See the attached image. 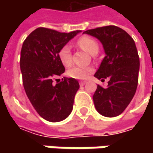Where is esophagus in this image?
<instances>
[{
  "label": "esophagus",
  "instance_id": "1",
  "mask_svg": "<svg viewBox=\"0 0 153 153\" xmlns=\"http://www.w3.org/2000/svg\"><path fill=\"white\" fill-rule=\"evenodd\" d=\"M86 83H87V82H85V81H80V82H79V84H80V86H83V85H85Z\"/></svg>",
  "mask_w": 153,
  "mask_h": 153
}]
</instances>
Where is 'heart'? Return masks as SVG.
I'll list each match as a JSON object with an SVG mask.
<instances>
[{
	"mask_svg": "<svg viewBox=\"0 0 153 153\" xmlns=\"http://www.w3.org/2000/svg\"><path fill=\"white\" fill-rule=\"evenodd\" d=\"M77 46L82 49L85 50L92 55H95L99 52V43L95 39L92 38L88 36H81L76 41ZM59 59L62 63V65L65 67H70L72 65V55L70 46L65 45L63 46L60 50L59 51ZM94 68L88 66V67H81V66H75L69 70L68 76L71 78L78 80H85L89 77V76L94 72Z\"/></svg>",
	"mask_w": 153,
	"mask_h": 153,
	"instance_id": "1",
	"label": "heart"
}]
</instances>
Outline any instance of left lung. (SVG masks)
Wrapping results in <instances>:
<instances>
[{
    "instance_id": "left-lung-1",
    "label": "left lung",
    "mask_w": 153,
    "mask_h": 153,
    "mask_svg": "<svg viewBox=\"0 0 153 153\" xmlns=\"http://www.w3.org/2000/svg\"><path fill=\"white\" fill-rule=\"evenodd\" d=\"M83 33L99 39L105 53L94 76L101 81L110 78L106 88L97 86L93 96L95 108L105 117H117L132 100L138 85L140 59L135 43L125 30L115 25Z\"/></svg>"
}]
</instances>
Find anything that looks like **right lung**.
Here are the masks:
<instances>
[{
	"instance_id": "right-lung-1",
	"label": "right lung",
	"mask_w": 153,
	"mask_h": 153,
	"mask_svg": "<svg viewBox=\"0 0 153 153\" xmlns=\"http://www.w3.org/2000/svg\"><path fill=\"white\" fill-rule=\"evenodd\" d=\"M79 32L62 33L40 27L23 43L20 53L23 85L33 107L45 120L59 122L72 111L75 95L80 87L78 82L64 77L54 84L53 79L65 72L59 51Z\"/></svg>"
}]
</instances>
